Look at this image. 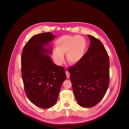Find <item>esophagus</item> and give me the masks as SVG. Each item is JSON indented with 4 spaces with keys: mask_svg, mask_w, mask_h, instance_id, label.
I'll use <instances>...</instances> for the list:
<instances>
[{
    "mask_svg": "<svg viewBox=\"0 0 129 129\" xmlns=\"http://www.w3.org/2000/svg\"><path fill=\"white\" fill-rule=\"evenodd\" d=\"M66 75L67 78V79H69V77H70V73H69V72H68V71H66Z\"/></svg>",
    "mask_w": 129,
    "mask_h": 129,
    "instance_id": "34e87169",
    "label": "esophagus"
}]
</instances>
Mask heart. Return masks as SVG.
<instances>
[{"label": "heart", "instance_id": "b5f03b06", "mask_svg": "<svg viewBox=\"0 0 129 129\" xmlns=\"http://www.w3.org/2000/svg\"><path fill=\"white\" fill-rule=\"evenodd\" d=\"M87 48L86 39L82 36L64 35L56 42V49L53 51V57L59 65L64 61V54L67 53L66 58L69 63L75 64L84 56Z\"/></svg>", "mask_w": 129, "mask_h": 129}]
</instances>
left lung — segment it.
Wrapping results in <instances>:
<instances>
[{
    "instance_id": "8db88e82",
    "label": "left lung",
    "mask_w": 129,
    "mask_h": 129,
    "mask_svg": "<svg viewBox=\"0 0 129 129\" xmlns=\"http://www.w3.org/2000/svg\"><path fill=\"white\" fill-rule=\"evenodd\" d=\"M87 52L75 65L68 68L73 93L80 106L91 108L105 95L109 84V58L102 42L88 35Z\"/></svg>"
}]
</instances>
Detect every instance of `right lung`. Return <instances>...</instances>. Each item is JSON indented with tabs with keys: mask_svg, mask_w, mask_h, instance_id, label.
<instances>
[{
	"mask_svg": "<svg viewBox=\"0 0 129 129\" xmlns=\"http://www.w3.org/2000/svg\"><path fill=\"white\" fill-rule=\"evenodd\" d=\"M55 38L49 32L34 36L25 45L21 55L25 93L32 103L43 109L56 104L61 85L66 79L64 68L54 64L49 55L52 46L47 45Z\"/></svg>",
	"mask_w": 129,
	"mask_h": 129,
	"instance_id": "add662e5",
	"label": "right lung"
}]
</instances>
